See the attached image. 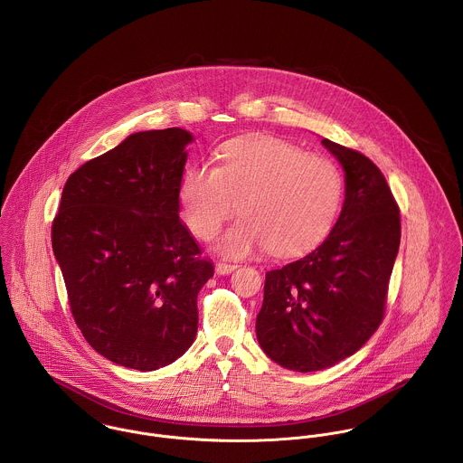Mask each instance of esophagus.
<instances>
[{
    "label": "esophagus",
    "instance_id": "esophagus-1",
    "mask_svg": "<svg viewBox=\"0 0 463 463\" xmlns=\"http://www.w3.org/2000/svg\"><path fill=\"white\" fill-rule=\"evenodd\" d=\"M238 268V264H231V262H216V266H214V269H216V273L218 275H227V273H231V271H234Z\"/></svg>",
    "mask_w": 463,
    "mask_h": 463
}]
</instances>
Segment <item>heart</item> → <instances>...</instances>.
Returning a JSON list of instances; mask_svg holds the SVG:
<instances>
[{"label": "heart", "mask_w": 463, "mask_h": 463, "mask_svg": "<svg viewBox=\"0 0 463 463\" xmlns=\"http://www.w3.org/2000/svg\"><path fill=\"white\" fill-rule=\"evenodd\" d=\"M218 166L194 165L181 179L184 220L211 240L236 207L243 216L216 241L223 256L259 247L273 256H298L330 231L343 201V175L326 156L268 135L240 137L218 151Z\"/></svg>", "instance_id": "1"}]
</instances>
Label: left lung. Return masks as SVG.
<instances>
[{"instance_id": "8db88e82", "label": "left lung", "mask_w": 463, "mask_h": 463, "mask_svg": "<svg viewBox=\"0 0 463 463\" xmlns=\"http://www.w3.org/2000/svg\"><path fill=\"white\" fill-rule=\"evenodd\" d=\"M345 168V203L326 240L269 269L257 341L279 365L310 373L354 355L380 326L402 240L400 207L380 168L323 138Z\"/></svg>"}]
</instances>
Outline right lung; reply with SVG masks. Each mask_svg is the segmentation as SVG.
I'll list each match as a JSON object with an SVG mask.
<instances>
[{
  "instance_id": "obj_1",
  "label": "right lung",
  "mask_w": 463,
  "mask_h": 463,
  "mask_svg": "<svg viewBox=\"0 0 463 463\" xmlns=\"http://www.w3.org/2000/svg\"><path fill=\"white\" fill-rule=\"evenodd\" d=\"M181 128L140 131L69 175L52 252L87 343L118 365L155 371L195 341L213 262L179 220Z\"/></svg>"
}]
</instances>
